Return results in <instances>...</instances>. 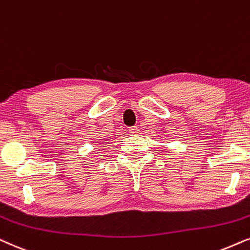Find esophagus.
I'll return each instance as SVG.
<instances>
[{"label":"esophagus","mask_w":250,"mask_h":250,"mask_svg":"<svg viewBox=\"0 0 250 250\" xmlns=\"http://www.w3.org/2000/svg\"><path fill=\"white\" fill-rule=\"evenodd\" d=\"M129 132H130L131 135H137L138 132H139V129H138V127H130L129 128Z\"/></svg>","instance_id":"esophagus-1"}]
</instances>
